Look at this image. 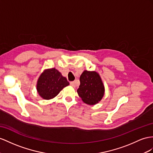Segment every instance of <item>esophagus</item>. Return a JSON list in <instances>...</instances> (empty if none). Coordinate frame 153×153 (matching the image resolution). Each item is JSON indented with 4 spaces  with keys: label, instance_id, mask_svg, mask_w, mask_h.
Listing matches in <instances>:
<instances>
[{
    "label": "esophagus",
    "instance_id": "obj_1",
    "mask_svg": "<svg viewBox=\"0 0 153 153\" xmlns=\"http://www.w3.org/2000/svg\"><path fill=\"white\" fill-rule=\"evenodd\" d=\"M70 85L72 86V87H76V81H71V82H70Z\"/></svg>",
    "mask_w": 153,
    "mask_h": 153
}]
</instances>
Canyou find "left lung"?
<instances>
[{
	"instance_id": "left-lung-1",
	"label": "left lung",
	"mask_w": 153,
	"mask_h": 153,
	"mask_svg": "<svg viewBox=\"0 0 153 153\" xmlns=\"http://www.w3.org/2000/svg\"><path fill=\"white\" fill-rule=\"evenodd\" d=\"M79 81L80 85L77 92L84 103L93 105L101 101L105 88L98 74L85 70L80 76Z\"/></svg>"
}]
</instances>
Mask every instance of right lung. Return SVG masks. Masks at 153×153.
Here are the masks:
<instances>
[{"mask_svg":"<svg viewBox=\"0 0 153 153\" xmlns=\"http://www.w3.org/2000/svg\"><path fill=\"white\" fill-rule=\"evenodd\" d=\"M69 85L66 78L56 68L46 70L39 77L37 90L43 99L50 100L56 97L61 90Z\"/></svg>","mask_w":153,"mask_h":153,"instance_id":"add662e5","label":"right lung"}]
</instances>
